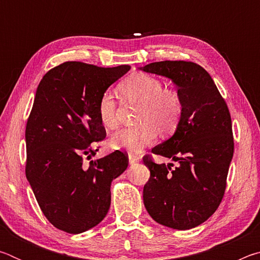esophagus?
Here are the masks:
<instances>
[{
	"mask_svg": "<svg viewBox=\"0 0 260 260\" xmlns=\"http://www.w3.org/2000/svg\"><path fill=\"white\" fill-rule=\"evenodd\" d=\"M141 159V157L139 156V155H131L128 156V161H129V164H134V162H136V161H139Z\"/></svg>",
	"mask_w": 260,
	"mask_h": 260,
	"instance_id": "esophagus-1",
	"label": "esophagus"
}]
</instances>
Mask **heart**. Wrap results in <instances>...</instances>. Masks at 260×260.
I'll return each instance as SVG.
<instances>
[{"mask_svg": "<svg viewBox=\"0 0 260 260\" xmlns=\"http://www.w3.org/2000/svg\"><path fill=\"white\" fill-rule=\"evenodd\" d=\"M119 90L126 101L139 104L136 114L139 125L114 134L110 140L111 147L139 152L156 139L158 131L169 134L177 129L182 117V101L174 90L164 89L160 80L144 73H135L120 83ZM116 109L113 95L104 91L99 101L98 112L105 128L117 127Z\"/></svg>", "mask_w": 260, "mask_h": 260, "instance_id": "b5f03b06", "label": "heart"}]
</instances>
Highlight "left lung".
<instances>
[{
	"instance_id": "left-lung-1",
	"label": "left lung",
	"mask_w": 260,
	"mask_h": 260,
	"mask_svg": "<svg viewBox=\"0 0 260 260\" xmlns=\"http://www.w3.org/2000/svg\"><path fill=\"white\" fill-rule=\"evenodd\" d=\"M172 80L182 101V117L172 138L152 148L173 164H156L146 155L150 178L143 203L160 225L186 231L203 223L221 202L234 153L230 110L210 74L192 61H155L140 68Z\"/></svg>"
}]
</instances>
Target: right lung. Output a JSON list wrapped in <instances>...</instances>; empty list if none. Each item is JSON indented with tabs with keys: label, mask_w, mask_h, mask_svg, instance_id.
<instances>
[{
	"label": "right lung",
	"mask_w": 260,
	"mask_h": 260,
	"mask_svg": "<svg viewBox=\"0 0 260 260\" xmlns=\"http://www.w3.org/2000/svg\"><path fill=\"white\" fill-rule=\"evenodd\" d=\"M129 65L100 68L65 61L43 76L26 125V178L51 225L70 234L102 221L111 204V182L128 166L116 150L89 166L94 142L104 140L101 95L129 71Z\"/></svg>",
	"instance_id": "right-lung-1"
}]
</instances>
